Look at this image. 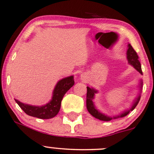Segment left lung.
<instances>
[{"instance_id": "8db88e82", "label": "left lung", "mask_w": 154, "mask_h": 154, "mask_svg": "<svg viewBox=\"0 0 154 154\" xmlns=\"http://www.w3.org/2000/svg\"><path fill=\"white\" fill-rule=\"evenodd\" d=\"M126 57H127L128 63H129L130 65L133 66V67L135 68L141 74V75H143V72H142L141 70V63H140L139 60V56L137 53V52L134 50V48H132L131 45H128V50L127 52H126ZM142 81L140 82V91H141L142 89ZM87 108L89 114L91 115H92L94 117L98 119L102 120V121H105V122H109V121H111L113 119H117V118H121L124 117L127 115L130 112V111H133L134 109H135L137 105L139 103L140 98H141V94H139V96L137 97V98L136 99L135 101H134L133 105L131 106V107L130 109L126 110L125 112H122V114H120L119 115L115 116H109L105 115L104 114H102L101 113L98 109H97V108L95 107L94 102H93V100L94 98V95L96 93H97V90L96 89L90 88V87H87Z\"/></svg>"}]
</instances>
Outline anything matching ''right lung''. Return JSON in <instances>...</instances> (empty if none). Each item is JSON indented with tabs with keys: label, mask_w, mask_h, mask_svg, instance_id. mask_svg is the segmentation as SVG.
<instances>
[{
	"label": "right lung",
	"mask_w": 154,
	"mask_h": 154,
	"mask_svg": "<svg viewBox=\"0 0 154 154\" xmlns=\"http://www.w3.org/2000/svg\"><path fill=\"white\" fill-rule=\"evenodd\" d=\"M74 84L75 80L73 76H69L60 80L54 87L51 101L43 106H32L20 102L17 100H15V101L25 114L29 116L42 119L53 118L59 112L64 95L73 86Z\"/></svg>",
	"instance_id": "add662e5"
}]
</instances>
